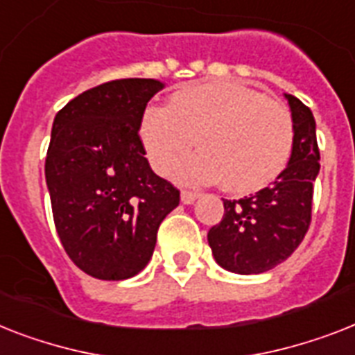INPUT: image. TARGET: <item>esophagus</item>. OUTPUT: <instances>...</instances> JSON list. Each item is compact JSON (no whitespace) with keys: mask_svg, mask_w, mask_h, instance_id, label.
Returning a JSON list of instances; mask_svg holds the SVG:
<instances>
[{"mask_svg":"<svg viewBox=\"0 0 355 355\" xmlns=\"http://www.w3.org/2000/svg\"><path fill=\"white\" fill-rule=\"evenodd\" d=\"M197 197H198V193L189 191V189H184V191L180 193V200H182V204H193Z\"/></svg>","mask_w":355,"mask_h":355,"instance_id":"esophagus-1","label":"esophagus"}]
</instances>
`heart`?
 <instances>
[{
  "label": "heart",
  "instance_id": "heart-1",
  "mask_svg": "<svg viewBox=\"0 0 355 355\" xmlns=\"http://www.w3.org/2000/svg\"><path fill=\"white\" fill-rule=\"evenodd\" d=\"M140 140L151 168L168 175L193 148L175 178L184 184L220 180L233 193L257 191L286 168L293 146L288 109L235 83L178 89L168 107L151 105L140 120Z\"/></svg>",
  "mask_w": 355,
  "mask_h": 355
}]
</instances>
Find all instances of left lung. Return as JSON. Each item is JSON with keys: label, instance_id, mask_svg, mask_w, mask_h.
<instances>
[{"label": "left lung", "instance_id": "8db88e82", "mask_svg": "<svg viewBox=\"0 0 355 355\" xmlns=\"http://www.w3.org/2000/svg\"><path fill=\"white\" fill-rule=\"evenodd\" d=\"M292 111L293 146L286 169L268 187L239 200H224L223 220L207 232L218 266L241 275L272 270L286 261L312 220L319 148L312 111L284 94Z\"/></svg>", "mask_w": 355, "mask_h": 355}]
</instances>
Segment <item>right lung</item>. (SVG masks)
Masks as SVG:
<instances>
[{"label":"right lung","instance_id":"add662e5","mask_svg":"<svg viewBox=\"0 0 355 355\" xmlns=\"http://www.w3.org/2000/svg\"><path fill=\"white\" fill-rule=\"evenodd\" d=\"M164 83L125 78L78 94L54 118L45 160L54 226L82 272L102 281L148 266L180 191L155 175L138 135Z\"/></svg>","mask_w":355,"mask_h":355}]
</instances>
